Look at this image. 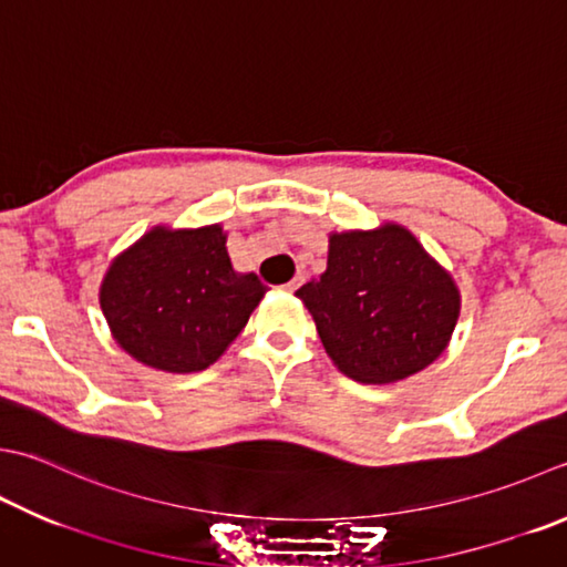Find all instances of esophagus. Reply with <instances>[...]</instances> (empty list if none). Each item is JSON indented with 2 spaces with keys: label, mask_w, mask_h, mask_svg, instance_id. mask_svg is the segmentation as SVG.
I'll return each mask as SVG.
<instances>
[{
  "label": "esophagus",
  "mask_w": 567,
  "mask_h": 567,
  "mask_svg": "<svg viewBox=\"0 0 567 567\" xmlns=\"http://www.w3.org/2000/svg\"><path fill=\"white\" fill-rule=\"evenodd\" d=\"M302 282H305V272H297V275L292 277V280L285 285V290H287V292H295V290H297V287H299V285H302Z\"/></svg>",
  "instance_id": "esophagus-1"
}]
</instances>
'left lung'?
Instances as JSON below:
<instances>
[{
    "instance_id": "obj_1",
    "label": "left lung",
    "mask_w": 567,
    "mask_h": 567,
    "mask_svg": "<svg viewBox=\"0 0 567 567\" xmlns=\"http://www.w3.org/2000/svg\"><path fill=\"white\" fill-rule=\"evenodd\" d=\"M341 373L408 379L445 351L460 317L452 277L401 226L334 233L327 270L297 290Z\"/></svg>"
}]
</instances>
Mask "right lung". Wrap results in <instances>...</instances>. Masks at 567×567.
Listing matches in <instances>:
<instances>
[{
    "label": "right lung",
    "instance_id": "obj_1",
    "mask_svg": "<svg viewBox=\"0 0 567 567\" xmlns=\"http://www.w3.org/2000/svg\"><path fill=\"white\" fill-rule=\"evenodd\" d=\"M265 290L258 275L233 270L220 226L154 228L107 270L100 307L130 357L194 373L240 334Z\"/></svg>",
    "mask_w": 567,
    "mask_h": 567
}]
</instances>
